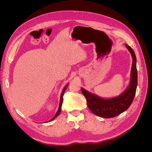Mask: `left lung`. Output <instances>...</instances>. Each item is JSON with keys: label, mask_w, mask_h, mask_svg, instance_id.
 <instances>
[{"label": "left lung", "mask_w": 152, "mask_h": 152, "mask_svg": "<svg viewBox=\"0 0 152 152\" xmlns=\"http://www.w3.org/2000/svg\"><path fill=\"white\" fill-rule=\"evenodd\" d=\"M132 58L130 81L127 88L118 96L112 98H103L81 88L83 94L87 102V105L92 112L102 118H110L118 116L127 110L134 100L137 86V60L132 48L125 44Z\"/></svg>", "instance_id": "left-lung-1"}]
</instances>
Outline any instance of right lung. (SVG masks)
I'll return each instance as SVG.
<instances>
[{"mask_svg":"<svg viewBox=\"0 0 152 152\" xmlns=\"http://www.w3.org/2000/svg\"><path fill=\"white\" fill-rule=\"evenodd\" d=\"M68 84H69V83H68L65 87H64V88H63V91H62V92H61V95H60V99L59 107H58V110H57V113H56V114L55 115V116L50 119V120H49V121H47V122H50V121H53L55 118H57V117L60 115V112H61V105H62V103H63V96L64 94H65V92L66 89H67Z\"/></svg>","mask_w":152,"mask_h":152,"instance_id":"right-lung-1","label":"right lung"}]
</instances>
